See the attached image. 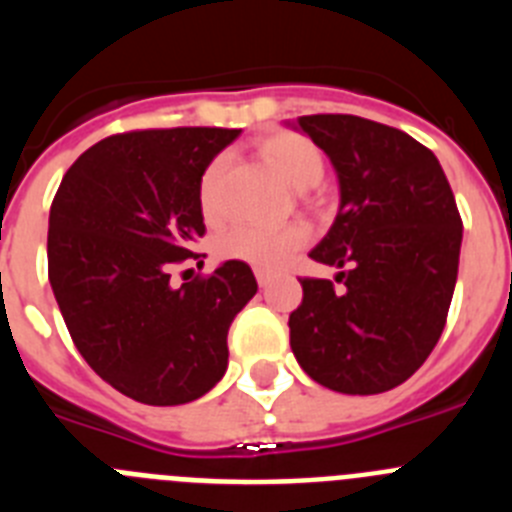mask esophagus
Returning <instances> with one entry per match:
<instances>
[{
    "instance_id": "1",
    "label": "esophagus",
    "mask_w": 512,
    "mask_h": 512,
    "mask_svg": "<svg viewBox=\"0 0 512 512\" xmlns=\"http://www.w3.org/2000/svg\"><path fill=\"white\" fill-rule=\"evenodd\" d=\"M271 279H274V274H271L269 269H256V282H259V287L271 284Z\"/></svg>"
}]
</instances>
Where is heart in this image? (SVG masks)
Instances as JSON below:
<instances>
[{
  "instance_id": "obj_1",
  "label": "heart",
  "mask_w": 512,
  "mask_h": 512,
  "mask_svg": "<svg viewBox=\"0 0 512 512\" xmlns=\"http://www.w3.org/2000/svg\"><path fill=\"white\" fill-rule=\"evenodd\" d=\"M256 151L271 169L282 176L289 187L310 189L323 179L325 156L310 138L292 130H277L256 143ZM225 156L212 158L200 176V207L207 220H215L223 212V179ZM307 233L300 225L284 228H256V225H238L228 230L217 243V251L225 259L246 261L259 269H279L284 261L305 246Z\"/></svg>"
}]
</instances>
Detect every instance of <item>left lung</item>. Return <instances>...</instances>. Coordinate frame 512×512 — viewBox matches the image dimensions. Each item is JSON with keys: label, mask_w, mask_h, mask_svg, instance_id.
<instances>
[{"label": "left lung", "mask_w": 512, "mask_h": 512, "mask_svg": "<svg viewBox=\"0 0 512 512\" xmlns=\"http://www.w3.org/2000/svg\"><path fill=\"white\" fill-rule=\"evenodd\" d=\"M297 128L341 182L336 223L310 259L343 269V289L300 279L289 346L328 390L387 392L418 372L446 325L461 248L454 192L433 151L390 125L305 115Z\"/></svg>", "instance_id": "8db88e82"}]
</instances>
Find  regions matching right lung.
Masks as SVG:
<instances>
[{
    "mask_svg": "<svg viewBox=\"0 0 512 512\" xmlns=\"http://www.w3.org/2000/svg\"><path fill=\"white\" fill-rule=\"evenodd\" d=\"M238 133L110 135L76 158L53 197L48 279L71 341L104 382L143 405L210 392L228 369L230 323L259 289L243 261L171 284L174 266L200 261L202 171Z\"/></svg>",
    "mask_w": 512,
    "mask_h": 512,
    "instance_id": "1",
    "label": "right lung"
}]
</instances>
